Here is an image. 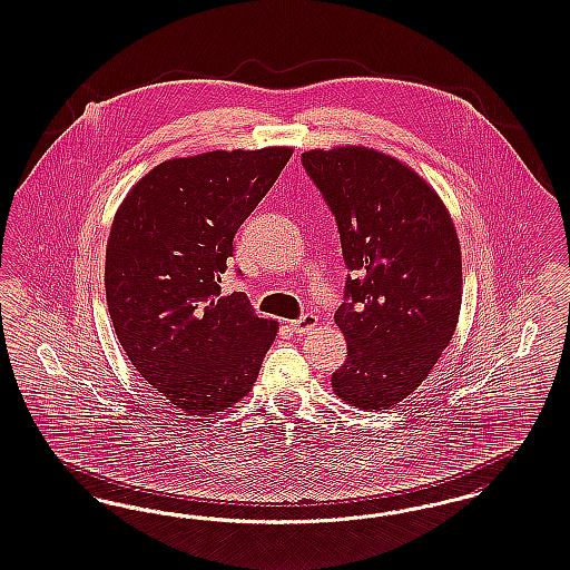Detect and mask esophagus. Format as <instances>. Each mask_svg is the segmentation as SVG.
Wrapping results in <instances>:
<instances>
[{
	"label": "esophagus",
	"mask_w": 570,
	"mask_h": 570,
	"mask_svg": "<svg viewBox=\"0 0 570 570\" xmlns=\"http://www.w3.org/2000/svg\"><path fill=\"white\" fill-rule=\"evenodd\" d=\"M315 326H317V315H313V313H305L301 320L291 322V330H293L294 334H307Z\"/></svg>",
	"instance_id": "obj_1"
}]
</instances>
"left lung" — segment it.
Masks as SVG:
<instances>
[{
    "label": "left lung",
    "mask_w": 570,
    "mask_h": 570,
    "mask_svg": "<svg viewBox=\"0 0 570 570\" xmlns=\"http://www.w3.org/2000/svg\"><path fill=\"white\" fill-rule=\"evenodd\" d=\"M341 234L345 303L334 313L348 355L338 397L389 410L414 393L449 345L462 307V253L431 186L393 156L363 146L303 153Z\"/></svg>",
    "instance_id": "left-lung-1"
}]
</instances>
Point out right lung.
I'll list each match as a JSON object with an SVG mask.
<instances>
[{
  "label": "right lung",
  "instance_id": "add662e5",
  "mask_svg": "<svg viewBox=\"0 0 570 570\" xmlns=\"http://www.w3.org/2000/svg\"><path fill=\"white\" fill-rule=\"evenodd\" d=\"M293 148L215 150L146 173L106 244V303L122 351L184 414L208 415L253 389L277 334L246 294L222 296L234 236Z\"/></svg>",
  "mask_w": 570,
  "mask_h": 570
}]
</instances>
